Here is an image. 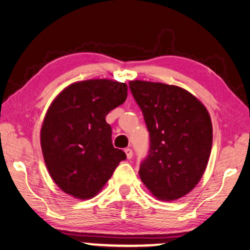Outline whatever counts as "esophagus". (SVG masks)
Returning a JSON list of instances; mask_svg holds the SVG:
<instances>
[{"instance_id": "obj_1", "label": "esophagus", "mask_w": 250, "mask_h": 250, "mask_svg": "<svg viewBox=\"0 0 250 250\" xmlns=\"http://www.w3.org/2000/svg\"><path fill=\"white\" fill-rule=\"evenodd\" d=\"M125 153H126V157H127V159L129 160V159L133 158V151L131 149H125Z\"/></svg>"}]
</instances>
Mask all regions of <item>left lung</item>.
I'll use <instances>...</instances> for the list:
<instances>
[{
	"mask_svg": "<svg viewBox=\"0 0 250 250\" xmlns=\"http://www.w3.org/2000/svg\"><path fill=\"white\" fill-rule=\"evenodd\" d=\"M150 132V151L141 165L142 183L155 198L176 201L200 183L212 149L208 110L178 85L129 81Z\"/></svg>",
	"mask_w": 250,
	"mask_h": 250,
	"instance_id": "8db88e82",
	"label": "left lung"
}]
</instances>
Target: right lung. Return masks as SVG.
Returning a JSON list of instances; mask_svg holds the SVG:
<instances>
[{
	"mask_svg": "<svg viewBox=\"0 0 250 250\" xmlns=\"http://www.w3.org/2000/svg\"><path fill=\"white\" fill-rule=\"evenodd\" d=\"M127 84L108 79L71 83L52 101L41 129L42 157L50 178L78 200L98 195L126 154L111 143L106 122L127 98Z\"/></svg>",
	"mask_w": 250,
	"mask_h": 250,
	"instance_id": "right-lung-1",
	"label": "right lung"
}]
</instances>
